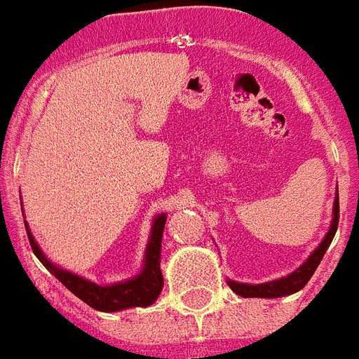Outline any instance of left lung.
Here are the masks:
<instances>
[{
	"mask_svg": "<svg viewBox=\"0 0 359 359\" xmlns=\"http://www.w3.org/2000/svg\"><path fill=\"white\" fill-rule=\"evenodd\" d=\"M337 223H339V195H336V203H334V219H332V226L328 230V234L325 236V240L321 241V245L317 247L311 256L304 264L299 267L297 271H293L291 275L284 276V278H278V280L267 282V284H240V282H232L229 280L230 290L234 291L236 295L240 297H262V299H275V297H285L291 295V293H295V291L302 290L308 280L311 278V275L316 273L317 265L321 264L323 256H325L326 249L334 240V236H336L337 230Z\"/></svg>",
	"mask_w": 359,
	"mask_h": 359,
	"instance_id": "1",
	"label": "left lung"
}]
</instances>
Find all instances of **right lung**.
<instances>
[{"instance_id": "obj_1", "label": "right lung", "mask_w": 359, "mask_h": 359, "mask_svg": "<svg viewBox=\"0 0 359 359\" xmlns=\"http://www.w3.org/2000/svg\"><path fill=\"white\" fill-rule=\"evenodd\" d=\"M165 215H158L153 223V232H151L149 245L145 252V265L144 271L140 273L136 278L127 282H119L112 285H97L94 282L84 280L81 276L68 273V271L58 269L51 262L43 256V252L38 249L36 241L33 234L29 232V226L25 223L27 230L29 243L31 249L36 255V258L48 267L58 280L62 282L74 295H77L81 301H84L94 310L99 311H119L125 308H133V306H149L158 299L164 278H162V271H160V247H162V232H164Z\"/></svg>"}]
</instances>
